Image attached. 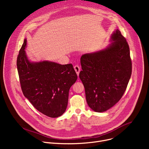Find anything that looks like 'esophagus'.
<instances>
[{
    "label": "esophagus",
    "instance_id": "1",
    "mask_svg": "<svg viewBox=\"0 0 149 149\" xmlns=\"http://www.w3.org/2000/svg\"><path fill=\"white\" fill-rule=\"evenodd\" d=\"M74 70L77 73V74L78 75L79 74V72H80V68L79 67L78 65H76L74 66Z\"/></svg>",
    "mask_w": 149,
    "mask_h": 149
}]
</instances>
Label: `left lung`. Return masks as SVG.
Listing matches in <instances>:
<instances>
[{
    "instance_id": "8db88e82",
    "label": "left lung",
    "mask_w": 149,
    "mask_h": 149,
    "mask_svg": "<svg viewBox=\"0 0 149 149\" xmlns=\"http://www.w3.org/2000/svg\"><path fill=\"white\" fill-rule=\"evenodd\" d=\"M105 48L81 57L79 72L89 107L94 111L108 110L123 95L131 77L132 64L127 42L118 29Z\"/></svg>"
}]
</instances>
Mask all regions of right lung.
Returning <instances> with one entry per match:
<instances>
[{"mask_svg": "<svg viewBox=\"0 0 149 149\" xmlns=\"http://www.w3.org/2000/svg\"><path fill=\"white\" fill-rule=\"evenodd\" d=\"M25 38L17 58V68L24 96L44 115L56 118L65 111L69 91L77 79L71 63L30 61L25 51Z\"/></svg>", "mask_w": 149, "mask_h": 149, "instance_id": "right-lung-1", "label": "right lung"}]
</instances>
